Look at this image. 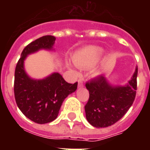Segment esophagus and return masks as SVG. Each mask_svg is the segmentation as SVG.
<instances>
[{"label": "esophagus", "mask_w": 150, "mask_h": 150, "mask_svg": "<svg viewBox=\"0 0 150 150\" xmlns=\"http://www.w3.org/2000/svg\"><path fill=\"white\" fill-rule=\"evenodd\" d=\"M83 79H79L78 86H79V87H83Z\"/></svg>", "instance_id": "obj_1"}]
</instances>
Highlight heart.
<instances>
[{
    "mask_svg": "<svg viewBox=\"0 0 150 150\" xmlns=\"http://www.w3.org/2000/svg\"><path fill=\"white\" fill-rule=\"evenodd\" d=\"M103 54V50L96 46H88L79 50L72 57L73 62L79 69H89L98 62ZM94 75H99V71H94Z\"/></svg>",
    "mask_w": 150,
    "mask_h": 150,
    "instance_id": "b5f03b06",
    "label": "heart"
}]
</instances>
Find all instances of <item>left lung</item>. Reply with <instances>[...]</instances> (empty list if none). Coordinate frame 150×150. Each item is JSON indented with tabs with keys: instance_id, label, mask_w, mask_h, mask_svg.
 <instances>
[{
	"instance_id": "8db88e82",
	"label": "left lung",
	"mask_w": 150,
	"mask_h": 150,
	"mask_svg": "<svg viewBox=\"0 0 150 150\" xmlns=\"http://www.w3.org/2000/svg\"><path fill=\"white\" fill-rule=\"evenodd\" d=\"M137 68L132 79L123 87L111 86L102 75L86 83L89 99L85 105L86 118L91 125L105 128L125 116L135 100Z\"/></svg>"
}]
</instances>
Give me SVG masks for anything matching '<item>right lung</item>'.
<instances>
[{
  "label": "right lung",
  "instance_id": "add662e5",
  "mask_svg": "<svg viewBox=\"0 0 150 150\" xmlns=\"http://www.w3.org/2000/svg\"><path fill=\"white\" fill-rule=\"evenodd\" d=\"M55 37L46 35L34 40L22 50L14 75V96L18 107L27 118L37 124L55 120L62 102L77 89L78 83H69L59 73L42 80L30 79L24 70V60L29 54L40 49H51Z\"/></svg>",
  "mask_w": 150,
  "mask_h": 150
}]
</instances>
